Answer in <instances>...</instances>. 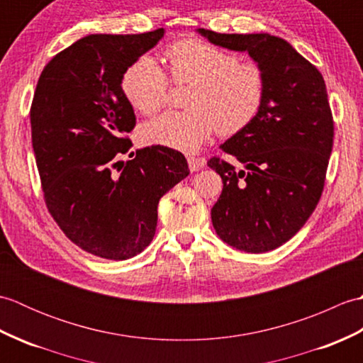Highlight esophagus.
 <instances>
[{
    "instance_id": "esophagus-1",
    "label": "esophagus",
    "mask_w": 363,
    "mask_h": 363,
    "mask_svg": "<svg viewBox=\"0 0 363 363\" xmlns=\"http://www.w3.org/2000/svg\"><path fill=\"white\" fill-rule=\"evenodd\" d=\"M189 167H190V172H199V169L204 168L206 165V159L203 157H189Z\"/></svg>"
}]
</instances>
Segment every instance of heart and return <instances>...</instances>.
Listing matches in <instances>:
<instances>
[{
  "label": "heart",
  "mask_w": 363,
  "mask_h": 363,
  "mask_svg": "<svg viewBox=\"0 0 363 363\" xmlns=\"http://www.w3.org/2000/svg\"><path fill=\"white\" fill-rule=\"evenodd\" d=\"M169 76L176 84H190L187 111L165 112L140 128L145 145L194 152L218 129L235 135L257 118L267 96V78L254 62L199 38H186L167 48ZM169 81L157 60L138 57L121 78L129 104L145 115L157 112L167 101Z\"/></svg>",
  "instance_id": "obj_1"
}]
</instances>
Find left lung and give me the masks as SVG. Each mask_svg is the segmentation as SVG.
Segmentation results:
<instances>
[{
    "label": "left lung",
    "instance_id": "8db88e82",
    "mask_svg": "<svg viewBox=\"0 0 363 363\" xmlns=\"http://www.w3.org/2000/svg\"><path fill=\"white\" fill-rule=\"evenodd\" d=\"M198 33L223 48L246 51L267 78L257 118L220 146L243 168L220 157L207 162L223 179L211 212L213 229L245 252L276 250L304 226L325 187L334 142L325 79L281 37Z\"/></svg>",
    "mask_w": 363,
    "mask_h": 363
}]
</instances>
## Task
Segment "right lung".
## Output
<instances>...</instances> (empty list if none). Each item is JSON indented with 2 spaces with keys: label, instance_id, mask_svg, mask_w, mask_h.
Instances as JSON below:
<instances>
[{
  "label": "right lung",
  "instance_id": "obj_1",
  "mask_svg": "<svg viewBox=\"0 0 363 363\" xmlns=\"http://www.w3.org/2000/svg\"><path fill=\"white\" fill-rule=\"evenodd\" d=\"M164 33L82 37L35 87L30 133L46 207L74 245L103 259L140 254L156 234L159 199L190 173L182 152L157 145L120 160L135 126L121 78Z\"/></svg>",
  "mask_w": 363,
  "mask_h": 363
}]
</instances>
